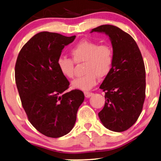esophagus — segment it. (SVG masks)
I'll use <instances>...</instances> for the list:
<instances>
[{
	"label": "esophagus",
	"instance_id": "esophagus-1",
	"mask_svg": "<svg viewBox=\"0 0 161 161\" xmlns=\"http://www.w3.org/2000/svg\"><path fill=\"white\" fill-rule=\"evenodd\" d=\"M93 95V93L92 92H85V96L87 98H89V97H90L91 96H92Z\"/></svg>",
	"mask_w": 161,
	"mask_h": 161
}]
</instances>
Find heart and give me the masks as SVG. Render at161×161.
I'll return each mask as SVG.
<instances>
[{
  "label": "heart",
  "mask_w": 161,
  "mask_h": 161,
  "mask_svg": "<svg viewBox=\"0 0 161 161\" xmlns=\"http://www.w3.org/2000/svg\"><path fill=\"white\" fill-rule=\"evenodd\" d=\"M71 55L76 64L85 63L84 74L71 82V87L88 91L97 84V76L104 77L111 71L113 64V51L107 45H100L90 40H81L71 50ZM57 66L61 74L66 78L74 76V64L72 60L60 57Z\"/></svg>",
  "instance_id": "b5f03b06"
}]
</instances>
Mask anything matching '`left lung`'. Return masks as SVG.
Segmentation results:
<instances>
[{"label": "left lung", "mask_w": 161, "mask_h": 161, "mask_svg": "<svg viewBox=\"0 0 161 161\" xmlns=\"http://www.w3.org/2000/svg\"><path fill=\"white\" fill-rule=\"evenodd\" d=\"M108 36L113 47V64L100 88L105 92L104 108L98 114L105 128L121 132L136 121L145 98V69L134 40L114 25H104L92 32Z\"/></svg>", "instance_id": "obj_1"}]
</instances>
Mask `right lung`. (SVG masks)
Returning <instances> with one entry per match:
<instances>
[{
	"label": "right lung",
	"instance_id": "obj_1",
	"mask_svg": "<svg viewBox=\"0 0 161 161\" xmlns=\"http://www.w3.org/2000/svg\"><path fill=\"white\" fill-rule=\"evenodd\" d=\"M75 37L39 32L24 45L16 60L15 80L21 104L32 125L49 137L70 132L85 100L81 90L64 93L69 82L57 66L64 47Z\"/></svg>",
	"mask_w": 161,
	"mask_h": 161
}]
</instances>
